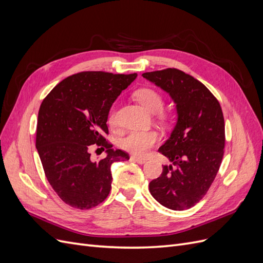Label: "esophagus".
<instances>
[{"instance_id":"34e87169","label":"esophagus","mask_w":263,"mask_h":263,"mask_svg":"<svg viewBox=\"0 0 263 263\" xmlns=\"http://www.w3.org/2000/svg\"><path fill=\"white\" fill-rule=\"evenodd\" d=\"M132 159H133V160H134L135 162H137V163H139V164H144V163H146V161H147L146 159L139 158V157H136V156H133Z\"/></svg>"}]
</instances>
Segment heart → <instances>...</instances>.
Returning <instances> with one entry per match:
<instances>
[{"label": "heart", "mask_w": 263, "mask_h": 263, "mask_svg": "<svg viewBox=\"0 0 263 263\" xmlns=\"http://www.w3.org/2000/svg\"><path fill=\"white\" fill-rule=\"evenodd\" d=\"M135 98L150 113H159L163 107V99L156 90L140 89L135 92ZM109 123H113L114 116L109 114ZM159 140V135L155 130H133L126 134L119 140V146L126 151L137 155H146L150 148H153Z\"/></svg>", "instance_id": "1"}]
</instances>
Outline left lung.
<instances>
[{
  "label": "left lung",
  "instance_id": "1",
  "mask_svg": "<svg viewBox=\"0 0 263 263\" xmlns=\"http://www.w3.org/2000/svg\"><path fill=\"white\" fill-rule=\"evenodd\" d=\"M169 94L177 122L159 153L172 164L149 183L150 194L166 209L184 211L200 202L224 156L225 124L218 101L203 83L178 69L142 73Z\"/></svg>",
  "mask_w": 263,
  "mask_h": 263
}]
</instances>
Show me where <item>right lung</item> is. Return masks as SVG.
<instances>
[{"instance_id":"obj_1","label":"right lung","mask_w":263,"mask_h":263,"mask_svg":"<svg viewBox=\"0 0 263 263\" xmlns=\"http://www.w3.org/2000/svg\"><path fill=\"white\" fill-rule=\"evenodd\" d=\"M137 74L87 71L70 76L43 101L38 112L36 148L46 178L66 204L89 210L105 200L110 191L114 162L128 160L103 137L108 134L112 104ZM107 148V157L90 160L88 148Z\"/></svg>"}]
</instances>
